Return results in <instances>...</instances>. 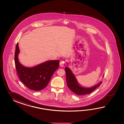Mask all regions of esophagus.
<instances>
[{
	"label": "esophagus",
	"mask_w": 124,
	"mask_h": 124,
	"mask_svg": "<svg viewBox=\"0 0 124 124\" xmlns=\"http://www.w3.org/2000/svg\"><path fill=\"white\" fill-rule=\"evenodd\" d=\"M64 65V62L63 61H61L60 62V66H61V67H63Z\"/></svg>",
	"instance_id": "1"
}]
</instances>
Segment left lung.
Segmentation results:
<instances>
[{"mask_svg":"<svg viewBox=\"0 0 124 124\" xmlns=\"http://www.w3.org/2000/svg\"><path fill=\"white\" fill-rule=\"evenodd\" d=\"M65 70L66 71V79L67 85L72 92L77 95H83L90 94L102 83V82H100L95 86L90 88L82 87L78 83L75 77L72 73L70 69L66 67Z\"/></svg>","mask_w":124,"mask_h":124,"instance_id":"1","label":"left lung"}]
</instances>
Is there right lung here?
Here are the masks:
<instances>
[{"label": "right lung", "instance_id": "1", "mask_svg": "<svg viewBox=\"0 0 124 124\" xmlns=\"http://www.w3.org/2000/svg\"><path fill=\"white\" fill-rule=\"evenodd\" d=\"M19 52L17 43L15 62L17 74L21 82L31 90L39 91L47 86L53 74L58 69L59 60H50L31 68L21 65L18 59Z\"/></svg>", "mask_w": 124, "mask_h": 124}]
</instances>
